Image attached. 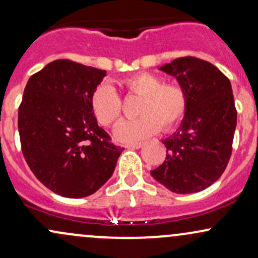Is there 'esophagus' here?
Returning a JSON list of instances; mask_svg holds the SVG:
<instances>
[{"label": "esophagus", "instance_id": "esophagus-1", "mask_svg": "<svg viewBox=\"0 0 258 258\" xmlns=\"http://www.w3.org/2000/svg\"><path fill=\"white\" fill-rule=\"evenodd\" d=\"M144 143H132V144H125V148L128 149H141Z\"/></svg>", "mask_w": 258, "mask_h": 258}]
</instances>
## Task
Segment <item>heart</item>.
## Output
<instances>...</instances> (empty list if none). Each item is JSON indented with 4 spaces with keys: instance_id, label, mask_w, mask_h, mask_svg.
Wrapping results in <instances>:
<instances>
[{
    "instance_id": "b5f03b06",
    "label": "heart",
    "mask_w": 258,
    "mask_h": 258,
    "mask_svg": "<svg viewBox=\"0 0 258 258\" xmlns=\"http://www.w3.org/2000/svg\"><path fill=\"white\" fill-rule=\"evenodd\" d=\"M128 95L141 97L137 119L125 120L115 128L121 142H136L161 128L168 132L184 119L187 108L185 90L174 83H163L156 74L139 72L120 80ZM91 109L96 119L105 127L114 126L122 115V99L110 85H99L91 95Z\"/></svg>"
}]
</instances>
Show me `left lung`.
<instances>
[{"label": "left lung", "instance_id": "obj_1", "mask_svg": "<svg viewBox=\"0 0 258 258\" xmlns=\"http://www.w3.org/2000/svg\"><path fill=\"white\" fill-rule=\"evenodd\" d=\"M174 76L187 96L181 125L163 141L166 161L151 170L175 194H195L218 180L231 159L237 109L229 79L210 62L175 58L160 68Z\"/></svg>", "mask_w": 258, "mask_h": 258}]
</instances>
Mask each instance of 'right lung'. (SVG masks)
Here are the masks:
<instances>
[{"mask_svg":"<svg viewBox=\"0 0 258 258\" xmlns=\"http://www.w3.org/2000/svg\"><path fill=\"white\" fill-rule=\"evenodd\" d=\"M105 71L67 58L30 77L19 105L23 155L45 187L67 198L92 195L110 178L123 148L110 142L91 109Z\"/></svg>","mask_w":258,"mask_h":258,"instance_id":"right-lung-1","label":"right lung"}]
</instances>
